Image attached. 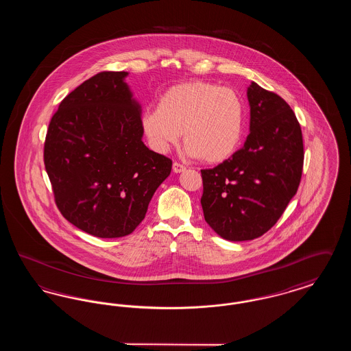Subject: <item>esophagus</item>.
I'll return each mask as SVG.
<instances>
[{"label": "esophagus", "instance_id": "1", "mask_svg": "<svg viewBox=\"0 0 351 351\" xmlns=\"http://www.w3.org/2000/svg\"><path fill=\"white\" fill-rule=\"evenodd\" d=\"M172 171L175 172V173H180V172H184L185 171V167H184L183 165H180V163H173V166H172Z\"/></svg>", "mask_w": 351, "mask_h": 351}]
</instances>
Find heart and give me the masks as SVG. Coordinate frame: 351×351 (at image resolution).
I'll return each instance as SVG.
<instances>
[{
	"instance_id": "heart-1",
	"label": "heart",
	"mask_w": 351,
	"mask_h": 351,
	"mask_svg": "<svg viewBox=\"0 0 351 351\" xmlns=\"http://www.w3.org/2000/svg\"><path fill=\"white\" fill-rule=\"evenodd\" d=\"M246 109L241 96L215 83L178 84L143 112L141 125L154 150L167 152L183 133L186 154L206 163L229 159L242 141Z\"/></svg>"
}]
</instances>
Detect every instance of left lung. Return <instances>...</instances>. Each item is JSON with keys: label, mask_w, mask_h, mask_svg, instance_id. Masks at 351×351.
<instances>
[{"label": "left lung", "mask_w": 351, "mask_h": 351, "mask_svg": "<svg viewBox=\"0 0 351 351\" xmlns=\"http://www.w3.org/2000/svg\"><path fill=\"white\" fill-rule=\"evenodd\" d=\"M250 134L241 150L201 169L206 223L228 241H251L282 217L300 184L304 146L299 121L285 101L256 83L247 88Z\"/></svg>", "instance_id": "1"}]
</instances>
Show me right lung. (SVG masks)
<instances>
[{"mask_svg":"<svg viewBox=\"0 0 351 351\" xmlns=\"http://www.w3.org/2000/svg\"><path fill=\"white\" fill-rule=\"evenodd\" d=\"M128 72H100L72 90L51 118L45 166L55 202L85 233H133L172 168L142 141V109Z\"/></svg>","mask_w":351,"mask_h":351,"instance_id":"1","label":"right lung"}]
</instances>
